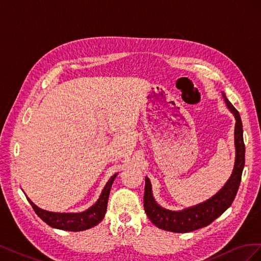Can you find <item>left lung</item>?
Returning <instances> with one entry per match:
<instances>
[{"label":"left lung","instance_id":"left-lung-1","mask_svg":"<svg viewBox=\"0 0 261 261\" xmlns=\"http://www.w3.org/2000/svg\"><path fill=\"white\" fill-rule=\"evenodd\" d=\"M222 94L227 109L233 113L236 121L234 129L235 164L232 175L226 181V184L210 199L180 211H172L160 207L152 196L150 179L146 177L144 208L150 221L161 230L175 233H187L207 226L231 206L236 194H238L245 164L243 125L239 111L226 99L225 94Z\"/></svg>","mask_w":261,"mask_h":261}]
</instances>
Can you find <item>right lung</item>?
Wrapping results in <instances>:
<instances>
[{
  "label": "right lung",
  "instance_id": "right-lung-1",
  "mask_svg": "<svg viewBox=\"0 0 261 261\" xmlns=\"http://www.w3.org/2000/svg\"><path fill=\"white\" fill-rule=\"evenodd\" d=\"M116 175L117 173H115V174L108 180V183L106 184L103 191H102L97 202L83 212L61 213V212L46 211L37 207L36 204L28 198V197L27 199L30 202L31 207H33V209L38 215V217L41 220H43L48 225L54 228H59V230L70 231V232L88 230V228L93 227L94 225L100 223L102 219L105 218L107 207H108L110 191H111V187Z\"/></svg>",
  "mask_w": 261,
  "mask_h": 261
}]
</instances>
